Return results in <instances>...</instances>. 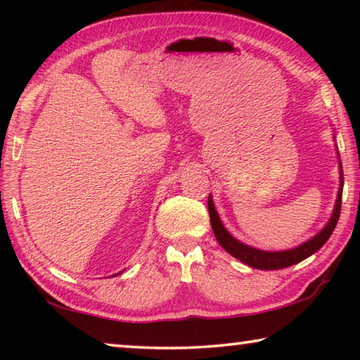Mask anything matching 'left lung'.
Instances as JSON below:
<instances>
[{"label": "left lung", "instance_id": "left-lung-1", "mask_svg": "<svg viewBox=\"0 0 360 360\" xmlns=\"http://www.w3.org/2000/svg\"><path fill=\"white\" fill-rule=\"evenodd\" d=\"M341 193H343V169H341L340 162V188L337 195V202H335V208L332 212L330 221L326 224V227L322 229L318 235L313 236L311 240L304 241L303 245L288 249V251H260L257 248L248 246L245 243L238 241L231 236L227 229L224 227L221 219H219L217 211L212 203L211 195L208 198V211L211 219V227L214 231V236L219 245H221L225 251L230 255H233L235 259L241 260L243 264H246L252 268H259V270H281V268L295 265L298 262L304 260L309 255L314 254L316 251L326 245L327 240L330 238L335 227H337L340 211H341Z\"/></svg>", "mask_w": 360, "mask_h": 360}]
</instances>
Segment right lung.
I'll use <instances>...</instances> for the list:
<instances>
[{
	"mask_svg": "<svg viewBox=\"0 0 360 360\" xmlns=\"http://www.w3.org/2000/svg\"><path fill=\"white\" fill-rule=\"evenodd\" d=\"M117 275H119V273H117Z\"/></svg>",
	"mask_w": 360,
	"mask_h": 360,
	"instance_id": "obj_1",
	"label": "right lung"
}]
</instances>
